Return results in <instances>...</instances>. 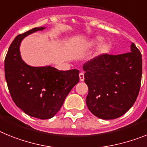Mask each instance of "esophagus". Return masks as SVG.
I'll list each match as a JSON object with an SVG mask.
<instances>
[{"label": "esophagus", "instance_id": "obj_1", "mask_svg": "<svg viewBox=\"0 0 147 147\" xmlns=\"http://www.w3.org/2000/svg\"><path fill=\"white\" fill-rule=\"evenodd\" d=\"M79 78H80V81H84V72H80L79 74Z\"/></svg>", "mask_w": 147, "mask_h": 147}]
</instances>
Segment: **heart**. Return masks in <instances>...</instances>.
Masks as SVG:
<instances>
[{
  "instance_id": "b5f03b06",
  "label": "heart",
  "mask_w": 147,
  "mask_h": 147,
  "mask_svg": "<svg viewBox=\"0 0 147 147\" xmlns=\"http://www.w3.org/2000/svg\"><path fill=\"white\" fill-rule=\"evenodd\" d=\"M104 40V38L100 36H97L89 42V45L91 47L100 45L98 47V50H97V54L98 55H103L107 54L110 50V45L108 43H103Z\"/></svg>"
}]
</instances>
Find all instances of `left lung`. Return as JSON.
<instances>
[{"label": "left lung", "mask_w": 147, "mask_h": 147, "mask_svg": "<svg viewBox=\"0 0 147 147\" xmlns=\"http://www.w3.org/2000/svg\"><path fill=\"white\" fill-rule=\"evenodd\" d=\"M83 69L89 89L86 103L94 115L115 119L135 104L141 87L142 56L133 43L131 52L98 55L84 63Z\"/></svg>", "instance_id": "obj_1"}]
</instances>
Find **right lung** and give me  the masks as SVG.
<instances>
[{"instance_id": "right-lung-1", "label": "right lung", "mask_w": 147, "mask_h": 147, "mask_svg": "<svg viewBox=\"0 0 147 147\" xmlns=\"http://www.w3.org/2000/svg\"><path fill=\"white\" fill-rule=\"evenodd\" d=\"M44 29L33 28L17 35L4 61L5 78L14 103L28 115L42 120L52 118L60 110L66 97L79 81L78 69L34 67L22 61L20 42L27 35Z\"/></svg>"}]
</instances>
